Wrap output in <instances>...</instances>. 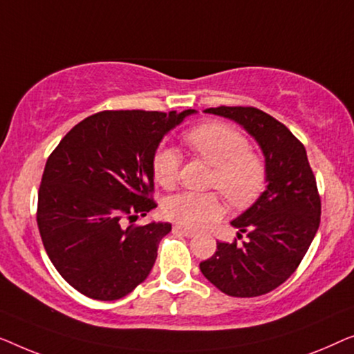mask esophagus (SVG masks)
<instances>
[{
	"label": "esophagus",
	"instance_id": "esophagus-1",
	"mask_svg": "<svg viewBox=\"0 0 354 354\" xmlns=\"http://www.w3.org/2000/svg\"><path fill=\"white\" fill-rule=\"evenodd\" d=\"M173 231L183 234V236H186V237H194V236H196V232L191 231V229H186V227H183V226H179V225L173 226Z\"/></svg>",
	"mask_w": 354,
	"mask_h": 354
}]
</instances>
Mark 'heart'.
<instances>
[{
	"label": "heart",
	"instance_id": "b5f03b06",
	"mask_svg": "<svg viewBox=\"0 0 354 354\" xmlns=\"http://www.w3.org/2000/svg\"><path fill=\"white\" fill-rule=\"evenodd\" d=\"M184 142L194 153L213 167L210 186L220 189L232 205L252 202L265 186L266 165L258 153L248 151V141L225 123H203L184 134ZM156 181L170 189L179 175V153L163 146L153 156ZM168 220L186 229H201L218 220L223 202L216 192H179L163 203Z\"/></svg>",
	"mask_w": 354,
	"mask_h": 354
}]
</instances>
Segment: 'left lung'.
Wrapping results in <instances>:
<instances>
[{"label": "left lung", "instance_id": "1", "mask_svg": "<svg viewBox=\"0 0 354 354\" xmlns=\"http://www.w3.org/2000/svg\"><path fill=\"white\" fill-rule=\"evenodd\" d=\"M207 113L231 118L260 144L266 162L265 192L231 221L239 243L218 242L201 263L208 281L229 297L250 298L274 290L306 255L321 223V197L305 146L283 123L255 107H210Z\"/></svg>", "mask_w": 354, "mask_h": 354}]
</instances>
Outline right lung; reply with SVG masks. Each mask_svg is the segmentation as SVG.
<instances>
[{
	"label": "right lung",
	"mask_w": 354,
	"mask_h": 354,
	"mask_svg": "<svg viewBox=\"0 0 354 354\" xmlns=\"http://www.w3.org/2000/svg\"><path fill=\"white\" fill-rule=\"evenodd\" d=\"M196 111H104L73 127L48 157L37 223L71 286L112 301L146 281L170 223L128 226L157 207L152 160L162 138Z\"/></svg>",
	"instance_id": "right-lung-1"
}]
</instances>
